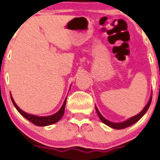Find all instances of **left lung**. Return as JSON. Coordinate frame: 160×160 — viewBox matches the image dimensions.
I'll return each instance as SVG.
<instances>
[{"label":"left lung","mask_w":160,"mask_h":160,"mask_svg":"<svg viewBox=\"0 0 160 160\" xmlns=\"http://www.w3.org/2000/svg\"><path fill=\"white\" fill-rule=\"evenodd\" d=\"M152 96L151 95L148 102V103L146 104V106L144 107V109H143V110H141V111L138 114H137V115L130 118L127 119V120L124 121V122H110V121L106 119L105 118H104L103 116L100 114V112L98 111V108L96 107V106H95V110H96L97 114H98V117H99V118H100V120L102 121V122H103L105 125H108V126H110V128H113V129H125V128H127V127H129V126H130V125L135 124L136 122H138V121L140 120V119H141V118L144 115V114H145V113L147 112V110H148L149 107H150V105H151V102H152Z\"/></svg>","instance_id":"obj_1"}]
</instances>
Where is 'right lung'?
Listing matches in <instances>:
<instances>
[{
    "mask_svg": "<svg viewBox=\"0 0 160 160\" xmlns=\"http://www.w3.org/2000/svg\"><path fill=\"white\" fill-rule=\"evenodd\" d=\"M10 95H11V99L13 102V105L15 106L16 110L19 111V114H21L23 117H24L26 119H28V121L32 122L33 124H35V125H38V126H46V125H53V124L56 123V122H58V121L61 120L62 116L64 115L67 97L65 98V101H64L61 109H60L57 113H55L54 114H52V115H50V116H37V115H34V114H28V113L24 112L23 110H22L21 109L19 108V107L16 105L14 99H13V98L12 97L11 94H10Z\"/></svg>",
    "mask_w": 160,
    "mask_h": 160,
    "instance_id": "add662e5",
    "label": "right lung"
}]
</instances>
